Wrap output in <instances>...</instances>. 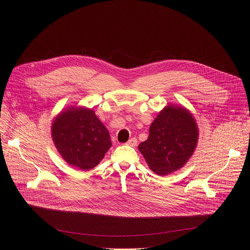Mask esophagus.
<instances>
[{"mask_svg":"<svg viewBox=\"0 0 250 250\" xmlns=\"http://www.w3.org/2000/svg\"><path fill=\"white\" fill-rule=\"evenodd\" d=\"M137 139H136V138H131V139L130 140H128L125 144L126 145H128V146H132V147H135L136 145H137Z\"/></svg>","mask_w":250,"mask_h":250,"instance_id":"esophagus-1","label":"esophagus"}]
</instances>
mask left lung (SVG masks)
<instances>
[{
    "instance_id": "obj_1",
    "label": "left lung",
    "mask_w": 250,
    "mask_h": 250,
    "mask_svg": "<svg viewBox=\"0 0 250 250\" xmlns=\"http://www.w3.org/2000/svg\"><path fill=\"white\" fill-rule=\"evenodd\" d=\"M199 130L195 117L183 106L167 105L149 127L138 149L149 169L160 176L181 169L196 150Z\"/></svg>"
}]
</instances>
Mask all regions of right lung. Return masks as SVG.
<instances>
[{"label":"right lung","instance_id":"add662e5","mask_svg":"<svg viewBox=\"0 0 250 250\" xmlns=\"http://www.w3.org/2000/svg\"><path fill=\"white\" fill-rule=\"evenodd\" d=\"M51 137L62 158L82 171L95 168L112 145L95 111L83 106L62 109L52 120Z\"/></svg>","mask_w":250,"mask_h":250}]
</instances>
